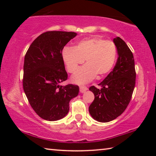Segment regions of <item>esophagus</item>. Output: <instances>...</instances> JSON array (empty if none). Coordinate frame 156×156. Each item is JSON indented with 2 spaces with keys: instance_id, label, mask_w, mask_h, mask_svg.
Returning <instances> with one entry per match:
<instances>
[{
  "instance_id": "obj_1",
  "label": "esophagus",
  "mask_w": 156,
  "mask_h": 156,
  "mask_svg": "<svg viewBox=\"0 0 156 156\" xmlns=\"http://www.w3.org/2000/svg\"><path fill=\"white\" fill-rule=\"evenodd\" d=\"M87 88L86 87H84V86H80V93H84V92H85L87 90Z\"/></svg>"
}]
</instances>
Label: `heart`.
Returning <instances> with one entry per match:
<instances>
[{
    "label": "heart",
    "instance_id": "1",
    "mask_svg": "<svg viewBox=\"0 0 156 156\" xmlns=\"http://www.w3.org/2000/svg\"><path fill=\"white\" fill-rule=\"evenodd\" d=\"M117 57L115 44L110 41L92 37L78 41L73 47H65L62 58L69 73H75L86 60V65L72 77V83L83 84L97 75L101 78L109 73Z\"/></svg>",
    "mask_w": 156,
    "mask_h": 156
}]
</instances>
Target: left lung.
<instances>
[{
	"instance_id": "obj_1",
	"label": "left lung",
	"mask_w": 156,
	"mask_h": 156,
	"mask_svg": "<svg viewBox=\"0 0 156 156\" xmlns=\"http://www.w3.org/2000/svg\"><path fill=\"white\" fill-rule=\"evenodd\" d=\"M118 58L113 71L98 84L101 89L91 87L94 100L89 107L91 117L98 122H108L125 112L130 102L136 84L133 54L120 37L113 39Z\"/></svg>"
}]
</instances>
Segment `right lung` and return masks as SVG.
<instances>
[{
    "label": "right lung",
    "instance_id": "obj_1",
    "mask_svg": "<svg viewBox=\"0 0 156 156\" xmlns=\"http://www.w3.org/2000/svg\"><path fill=\"white\" fill-rule=\"evenodd\" d=\"M76 36L75 32L47 31L37 37L25 54L23 89L32 109L45 120L64 118L70 100L78 95V86L60 85L67 79L62 51Z\"/></svg>",
    "mask_w": 156,
    "mask_h": 156
}]
</instances>
